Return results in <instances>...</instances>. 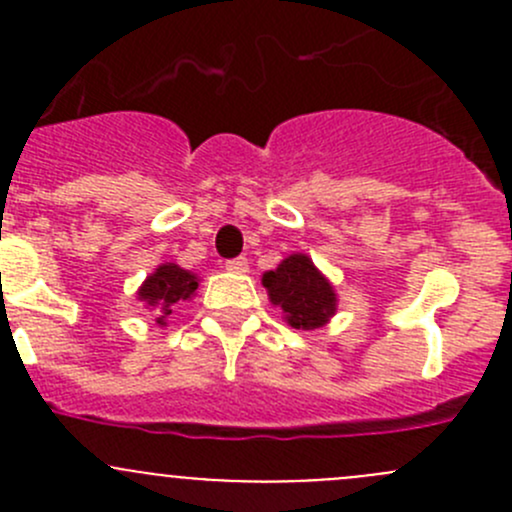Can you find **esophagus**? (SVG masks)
<instances>
[{
    "mask_svg": "<svg viewBox=\"0 0 512 512\" xmlns=\"http://www.w3.org/2000/svg\"><path fill=\"white\" fill-rule=\"evenodd\" d=\"M225 270L232 272V275H245L250 270V262H247V257H235V260L225 262Z\"/></svg>",
    "mask_w": 512,
    "mask_h": 512,
    "instance_id": "obj_1",
    "label": "esophagus"
}]
</instances>
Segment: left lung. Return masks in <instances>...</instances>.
Instances as JSON below:
<instances>
[{
	"mask_svg": "<svg viewBox=\"0 0 512 512\" xmlns=\"http://www.w3.org/2000/svg\"><path fill=\"white\" fill-rule=\"evenodd\" d=\"M262 287L275 307L282 309V319L294 329L327 327L337 314V289L329 277L304 252L287 255L275 270L262 275Z\"/></svg>",
	"mask_w": 512,
	"mask_h": 512,
	"instance_id": "1",
	"label": "left lung"
}]
</instances>
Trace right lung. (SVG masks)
<instances>
[{"mask_svg":"<svg viewBox=\"0 0 512 512\" xmlns=\"http://www.w3.org/2000/svg\"><path fill=\"white\" fill-rule=\"evenodd\" d=\"M198 285L200 277L195 272L185 270V267L175 265V262H163L143 280L136 297L148 312L156 314V324L165 327L175 304L193 299Z\"/></svg>","mask_w":512,"mask_h":512,"instance_id":"obj_1","label":"right lung"}]
</instances>
